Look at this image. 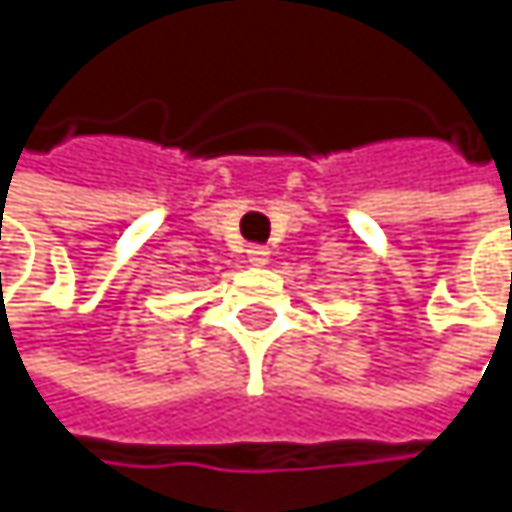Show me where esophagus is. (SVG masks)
<instances>
[{
  "instance_id": "obj_1",
  "label": "esophagus",
  "mask_w": 512,
  "mask_h": 512,
  "mask_svg": "<svg viewBox=\"0 0 512 512\" xmlns=\"http://www.w3.org/2000/svg\"><path fill=\"white\" fill-rule=\"evenodd\" d=\"M246 257H249L252 266H266V263H269V252H266L263 246H249V249H246Z\"/></svg>"
}]
</instances>
